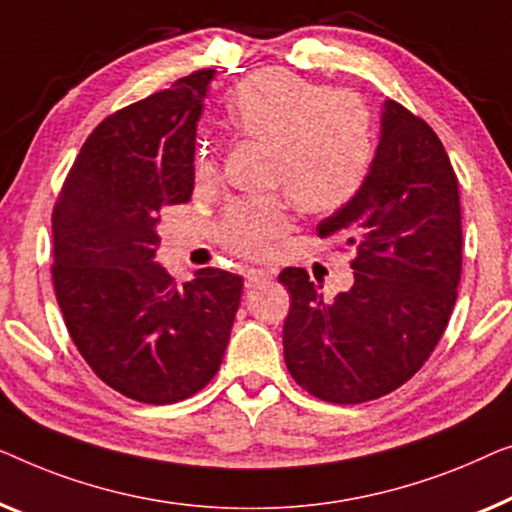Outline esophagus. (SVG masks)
<instances>
[{
	"mask_svg": "<svg viewBox=\"0 0 512 512\" xmlns=\"http://www.w3.org/2000/svg\"><path fill=\"white\" fill-rule=\"evenodd\" d=\"M271 280H273L271 271H264V269H248L246 271V287H248V290H253V287H259L264 283H271Z\"/></svg>",
	"mask_w": 512,
	"mask_h": 512,
	"instance_id": "1",
	"label": "esophagus"
}]
</instances>
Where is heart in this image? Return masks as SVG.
Wrapping results in <instances>:
<instances>
[{"label":"heart","mask_w":512,"mask_h":512,"mask_svg":"<svg viewBox=\"0 0 512 512\" xmlns=\"http://www.w3.org/2000/svg\"><path fill=\"white\" fill-rule=\"evenodd\" d=\"M229 120L241 134L276 150L273 183L283 185L304 211H334L355 197L369 174L373 139L369 115L355 97L285 69H259L227 97ZM218 171L215 157L201 153L199 181ZM290 225L280 199H239L227 208L220 234L229 248L257 255Z\"/></svg>","instance_id":"b5f03b06"}]
</instances>
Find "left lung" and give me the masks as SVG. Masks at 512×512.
<instances>
[{
    "label": "left lung",
    "instance_id": "obj_1",
    "mask_svg": "<svg viewBox=\"0 0 512 512\" xmlns=\"http://www.w3.org/2000/svg\"><path fill=\"white\" fill-rule=\"evenodd\" d=\"M355 248V285L325 301L304 269L283 327L290 376L313 397L364 403L415 376L448 327L462 278V211L450 157L427 122L385 99L364 183L318 225Z\"/></svg>",
    "mask_w": 512,
    "mask_h": 512
}]
</instances>
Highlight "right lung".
Returning <instances> with one entry per match:
<instances>
[{
    "mask_svg": "<svg viewBox=\"0 0 512 512\" xmlns=\"http://www.w3.org/2000/svg\"><path fill=\"white\" fill-rule=\"evenodd\" d=\"M213 69L109 115L83 143L53 211V285L71 341L106 385L141 403L199 392L222 364L243 278L155 262L162 208L194 190V141Z\"/></svg>",
    "mask_w": 512,
    "mask_h": 512,
    "instance_id": "right-lung-1",
    "label": "right lung"
}]
</instances>
